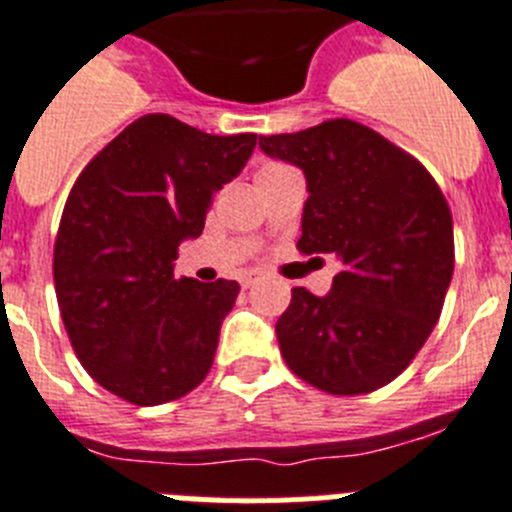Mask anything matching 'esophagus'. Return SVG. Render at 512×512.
<instances>
[{
  "mask_svg": "<svg viewBox=\"0 0 512 512\" xmlns=\"http://www.w3.org/2000/svg\"><path fill=\"white\" fill-rule=\"evenodd\" d=\"M239 283H242V289H252V286L257 283V276H255V273H244L242 281H239Z\"/></svg>",
  "mask_w": 512,
  "mask_h": 512,
  "instance_id": "esophagus-1",
  "label": "esophagus"
}]
</instances>
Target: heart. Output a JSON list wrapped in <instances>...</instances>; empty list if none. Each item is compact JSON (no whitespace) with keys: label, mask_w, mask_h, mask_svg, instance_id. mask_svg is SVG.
Listing matches in <instances>:
<instances>
[{"label":"heart","mask_w":512,"mask_h":512,"mask_svg":"<svg viewBox=\"0 0 512 512\" xmlns=\"http://www.w3.org/2000/svg\"><path fill=\"white\" fill-rule=\"evenodd\" d=\"M281 169H286V166H278V163H270V166H263V169H260V174H257V176L273 174V171H281Z\"/></svg>","instance_id":"obj_1"}]
</instances>
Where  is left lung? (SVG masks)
I'll use <instances>...</instances> for the list:
<instances>
[{
	"mask_svg": "<svg viewBox=\"0 0 512 512\" xmlns=\"http://www.w3.org/2000/svg\"><path fill=\"white\" fill-rule=\"evenodd\" d=\"M307 176L302 255H336L325 296L296 286L276 336L289 369L333 395H362L409 367L453 278V216L422 163L351 119L260 137Z\"/></svg>",
	"mask_w": 512,
	"mask_h": 512,
	"instance_id": "left-lung-1",
	"label": "left lung"
}]
</instances>
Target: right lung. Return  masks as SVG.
<instances>
[{"instance_id": "1", "label": "right lung", "mask_w": 512, "mask_h": 512, "mask_svg": "<svg viewBox=\"0 0 512 512\" xmlns=\"http://www.w3.org/2000/svg\"><path fill=\"white\" fill-rule=\"evenodd\" d=\"M257 135H208L169 114L119 132L77 176L54 242V289L88 375L135 406L195 390L239 283L176 278L184 239L244 169Z\"/></svg>"}]
</instances>
